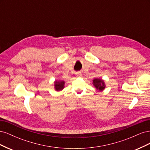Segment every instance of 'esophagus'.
I'll return each mask as SVG.
<instances>
[{"instance_id":"34e87169","label":"esophagus","mask_w":150,"mask_h":150,"mask_svg":"<svg viewBox=\"0 0 150 150\" xmlns=\"http://www.w3.org/2000/svg\"><path fill=\"white\" fill-rule=\"evenodd\" d=\"M76 74L77 76H81V75H82V74H81V72H77L76 73Z\"/></svg>"}]
</instances>
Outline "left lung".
Returning a JSON list of instances; mask_svg holds the SVG:
<instances>
[{"label": "left lung", "instance_id": "obj_1", "mask_svg": "<svg viewBox=\"0 0 150 150\" xmlns=\"http://www.w3.org/2000/svg\"><path fill=\"white\" fill-rule=\"evenodd\" d=\"M93 84L96 87V88L99 91H102L105 88L103 81L99 79H94L93 80Z\"/></svg>", "mask_w": 150, "mask_h": 150}]
</instances>
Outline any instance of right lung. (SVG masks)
I'll return each instance as SVG.
<instances>
[{"instance_id": "obj_1", "label": "right lung", "mask_w": 150, "mask_h": 150, "mask_svg": "<svg viewBox=\"0 0 150 150\" xmlns=\"http://www.w3.org/2000/svg\"><path fill=\"white\" fill-rule=\"evenodd\" d=\"M64 81H56L55 82V89L56 91H61L63 88H64Z\"/></svg>"}]
</instances>
